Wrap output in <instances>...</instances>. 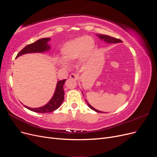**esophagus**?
<instances>
[{
	"label": "esophagus",
	"mask_w": 157,
	"mask_h": 157,
	"mask_svg": "<svg viewBox=\"0 0 157 157\" xmlns=\"http://www.w3.org/2000/svg\"><path fill=\"white\" fill-rule=\"evenodd\" d=\"M69 77H70L71 78L74 79V80H78V76L77 74H76V73H72V74L70 75Z\"/></svg>",
	"instance_id": "obj_1"
}]
</instances>
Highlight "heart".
Segmentation results:
<instances>
[{
	"label": "heart",
	"instance_id": "b5f03b06",
	"mask_svg": "<svg viewBox=\"0 0 157 157\" xmlns=\"http://www.w3.org/2000/svg\"><path fill=\"white\" fill-rule=\"evenodd\" d=\"M95 42L92 37L83 36L67 41L60 49L61 58H56L55 62L61 67H67V62H70L79 58L80 60L86 61L92 53Z\"/></svg>",
	"mask_w": 157,
	"mask_h": 157
}]
</instances>
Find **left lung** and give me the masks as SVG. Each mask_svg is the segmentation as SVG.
Listing matches in <instances>:
<instances>
[{
  "label": "left lung",
  "instance_id": "1",
  "mask_svg": "<svg viewBox=\"0 0 157 157\" xmlns=\"http://www.w3.org/2000/svg\"><path fill=\"white\" fill-rule=\"evenodd\" d=\"M97 36L101 40L104 41L105 42H106V43H108V44H115V43H119V42H122V41L120 39H116V38H114V37H112L111 36H108V35H97ZM83 94V93H82ZM85 101H86V103H87L88 106L92 109V110H94V111L96 112H98V113H102L101 111H99L98 110H97V109H96L95 108H94L92 106H91V105L90 104H89V103L88 102L87 100H85Z\"/></svg>",
  "mask_w": 157,
  "mask_h": 157
}]
</instances>
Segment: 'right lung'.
Listing matches in <instances>:
<instances>
[{
  "instance_id": "obj_1",
  "label": "right lung",
  "mask_w": 157,
  "mask_h": 157,
  "mask_svg": "<svg viewBox=\"0 0 157 157\" xmlns=\"http://www.w3.org/2000/svg\"><path fill=\"white\" fill-rule=\"evenodd\" d=\"M50 40V38H43V39L37 40L33 43L26 46L17 54L16 58L23 54L30 53H42V52L49 51L50 49V46L48 44V42ZM66 79L59 80L57 82L53 96L45 105L38 108H31L24 105L25 107L33 112L40 113H50L56 110L61 105L64 99L65 93L63 90V85Z\"/></svg>"
}]
</instances>
